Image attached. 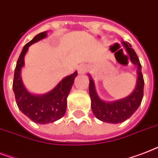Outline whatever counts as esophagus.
Wrapping results in <instances>:
<instances>
[{
	"label": "esophagus",
	"instance_id": "esophagus-1",
	"mask_svg": "<svg viewBox=\"0 0 158 158\" xmlns=\"http://www.w3.org/2000/svg\"><path fill=\"white\" fill-rule=\"evenodd\" d=\"M88 70H89V67L87 66V65L83 64V65H80V66L79 67L78 72H79V74H84Z\"/></svg>",
	"mask_w": 158,
	"mask_h": 158
}]
</instances>
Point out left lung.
<instances>
[{
	"mask_svg": "<svg viewBox=\"0 0 158 158\" xmlns=\"http://www.w3.org/2000/svg\"><path fill=\"white\" fill-rule=\"evenodd\" d=\"M122 45L127 52L133 64L137 67V79L135 89L122 99L113 102L102 100L97 94L95 84L90 74L89 76V95L91 98V107L94 115L98 120L110 124L124 122L136 111L141 104L143 97L144 81L141 71V64L135 50L127 42H122Z\"/></svg>",
	"mask_w": 158,
	"mask_h": 158,
	"instance_id": "left-lung-1",
	"label": "left lung"
}]
</instances>
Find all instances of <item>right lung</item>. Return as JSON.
Segmentation results:
<instances>
[{"mask_svg": "<svg viewBox=\"0 0 158 158\" xmlns=\"http://www.w3.org/2000/svg\"><path fill=\"white\" fill-rule=\"evenodd\" d=\"M48 36V31L38 33L23 48L17 60L14 74L13 90L19 109L33 122L48 124L63 117L66 110L67 97L69 95L77 71L66 76L47 94L36 95L28 92L21 78V69L24 65V56L32 44Z\"/></svg>", "mask_w": 158, "mask_h": 158, "instance_id": "1", "label": "right lung"}]
</instances>
